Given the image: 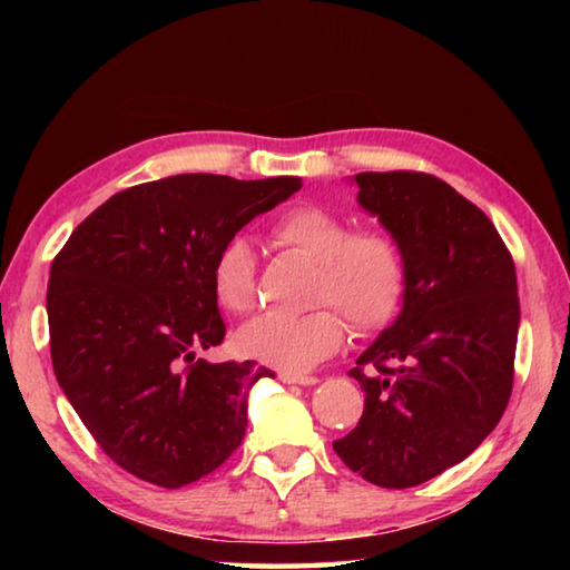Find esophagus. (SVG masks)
Masks as SVG:
<instances>
[{
    "label": "esophagus",
    "instance_id": "1",
    "mask_svg": "<svg viewBox=\"0 0 570 570\" xmlns=\"http://www.w3.org/2000/svg\"><path fill=\"white\" fill-rule=\"evenodd\" d=\"M282 380H284L286 384H302V387H308V384H316V377H312V374L282 372Z\"/></svg>",
    "mask_w": 570,
    "mask_h": 570
}]
</instances>
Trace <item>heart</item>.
Here are the masks:
<instances>
[{
	"instance_id": "1",
	"label": "heart",
	"mask_w": 570,
	"mask_h": 570,
	"mask_svg": "<svg viewBox=\"0 0 570 570\" xmlns=\"http://www.w3.org/2000/svg\"><path fill=\"white\" fill-rule=\"evenodd\" d=\"M276 246L316 264L312 302L302 316H264L238 334L240 354L284 372H302L344 340V320L372 334L394 322L407 292V262L387 228H354L352 218L324 206H296L272 224ZM218 304L248 314L258 304V262L244 236L228 238L210 268Z\"/></svg>"
}]
</instances>
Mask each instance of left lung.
Masks as SVG:
<instances>
[{
    "label": "left lung",
    "instance_id": "left-lung-1",
    "mask_svg": "<svg viewBox=\"0 0 570 570\" xmlns=\"http://www.w3.org/2000/svg\"><path fill=\"white\" fill-rule=\"evenodd\" d=\"M360 204L400 240L404 308L350 377L356 428L334 440L350 470L414 488L458 465L503 417L515 374V264L482 210L430 173H356Z\"/></svg>",
    "mask_w": 570,
    "mask_h": 570
}]
</instances>
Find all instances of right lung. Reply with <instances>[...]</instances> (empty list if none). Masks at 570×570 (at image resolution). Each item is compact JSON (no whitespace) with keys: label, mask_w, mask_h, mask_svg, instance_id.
Listing matches in <instances>:
<instances>
[{"label":"right lung","mask_w":570,"mask_h":570,"mask_svg":"<svg viewBox=\"0 0 570 570\" xmlns=\"http://www.w3.org/2000/svg\"><path fill=\"white\" fill-rule=\"evenodd\" d=\"M298 188L294 176L210 173L140 183L95 208L55 256V377L130 475L176 490L224 465L244 440L250 384L274 372L196 360L226 336L210 268L228 238Z\"/></svg>","instance_id":"1"}]
</instances>
